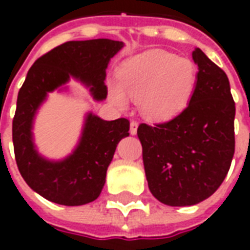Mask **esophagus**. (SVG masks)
<instances>
[{"instance_id":"obj_1","label":"esophagus","mask_w":250,"mask_h":250,"mask_svg":"<svg viewBox=\"0 0 250 250\" xmlns=\"http://www.w3.org/2000/svg\"><path fill=\"white\" fill-rule=\"evenodd\" d=\"M138 125H139V123L136 122V120H132L130 123V134L131 135H135L136 131H138Z\"/></svg>"}]
</instances>
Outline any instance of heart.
<instances>
[{
    "label": "heart",
    "instance_id": "heart-1",
    "mask_svg": "<svg viewBox=\"0 0 250 250\" xmlns=\"http://www.w3.org/2000/svg\"><path fill=\"white\" fill-rule=\"evenodd\" d=\"M118 77L130 96L142 98V108L150 118L165 120L188 105L197 83V68L188 59L155 49L128 60ZM109 99L119 107L127 104L118 85H109Z\"/></svg>",
    "mask_w": 250,
    "mask_h": 250
}]
</instances>
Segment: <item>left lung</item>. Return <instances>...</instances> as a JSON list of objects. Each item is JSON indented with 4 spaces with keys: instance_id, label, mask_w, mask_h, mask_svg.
<instances>
[{
    "instance_id": "obj_1",
    "label": "left lung",
    "mask_w": 250,
    "mask_h": 250,
    "mask_svg": "<svg viewBox=\"0 0 250 250\" xmlns=\"http://www.w3.org/2000/svg\"><path fill=\"white\" fill-rule=\"evenodd\" d=\"M193 60L198 73L188 107L165 123L138 127L148 188L168 206L209 198L234 155L236 105L229 79L199 48Z\"/></svg>"
}]
</instances>
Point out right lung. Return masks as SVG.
<instances>
[{"instance_id": "1", "label": "right lung", "mask_w": 250, "mask_h": 250, "mask_svg": "<svg viewBox=\"0 0 250 250\" xmlns=\"http://www.w3.org/2000/svg\"><path fill=\"white\" fill-rule=\"evenodd\" d=\"M122 46V41L109 39L64 42L36 60L20 88L12 127L14 157L25 182L48 201L80 206L98 198L118 143L130 135V122L125 118L108 122L88 114L73 154L60 162H51L40 157L33 145L36 111L46 93L62 87L71 76L91 87L96 100L105 99V68Z\"/></svg>"}]
</instances>
